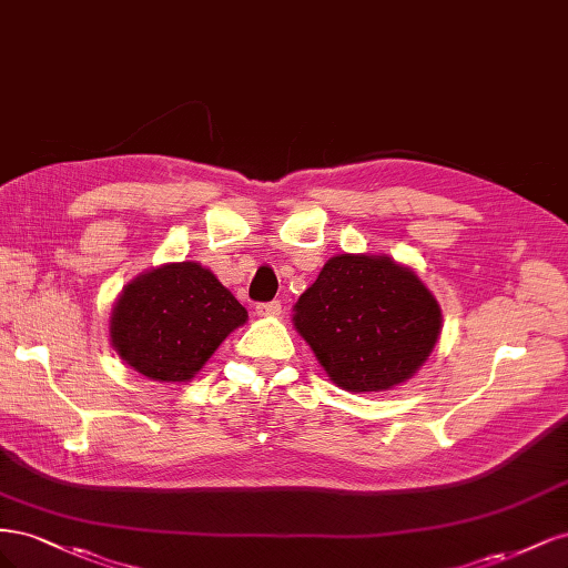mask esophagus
Returning <instances> with one entry per match:
<instances>
[{"instance_id":"1","label":"esophagus","mask_w":568,"mask_h":568,"mask_svg":"<svg viewBox=\"0 0 568 568\" xmlns=\"http://www.w3.org/2000/svg\"><path fill=\"white\" fill-rule=\"evenodd\" d=\"M255 313L261 317H277L282 315V303L280 301H270V303H257Z\"/></svg>"}]
</instances>
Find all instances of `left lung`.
Instances as JSON below:
<instances>
[{
  "label": "left lung",
  "instance_id": "8db88e82",
  "mask_svg": "<svg viewBox=\"0 0 568 568\" xmlns=\"http://www.w3.org/2000/svg\"><path fill=\"white\" fill-rule=\"evenodd\" d=\"M294 324L332 382L386 390L415 374L440 334V307L388 255H334L296 303Z\"/></svg>",
  "mask_w": 568,
  "mask_h": 568
}]
</instances>
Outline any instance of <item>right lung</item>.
Listing matches in <instances>:
<instances>
[{
  "mask_svg": "<svg viewBox=\"0 0 568 568\" xmlns=\"http://www.w3.org/2000/svg\"><path fill=\"white\" fill-rule=\"evenodd\" d=\"M246 317V307L211 270L173 263L123 288L113 307L111 341L149 379L186 382Z\"/></svg>",
  "mask_w": 568,
  "mask_h": 568,
  "instance_id": "obj_1",
  "label": "right lung"
}]
</instances>
